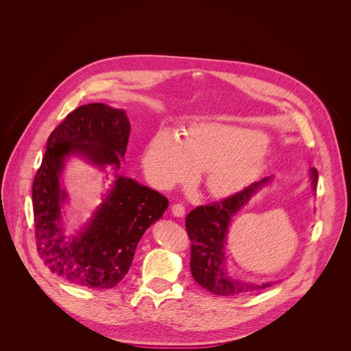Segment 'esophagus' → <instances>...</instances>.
Segmentation results:
<instances>
[{"label":"esophagus","instance_id":"1","mask_svg":"<svg viewBox=\"0 0 351 351\" xmlns=\"http://www.w3.org/2000/svg\"><path fill=\"white\" fill-rule=\"evenodd\" d=\"M171 210H172V214H173L175 217H183V215H184V206H183L182 203H175V204H172Z\"/></svg>","mask_w":351,"mask_h":351}]
</instances>
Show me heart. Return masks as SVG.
<instances>
[{
    "instance_id": "b5f03b06",
    "label": "heart",
    "mask_w": 351,
    "mask_h": 351,
    "mask_svg": "<svg viewBox=\"0 0 351 351\" xmlns=\"http://www.w3.org/2000/svg\"><path fill=\"white\" fill-rule=\"evenodd\" d=\"M267 151L263 134L239 125L196 123L182 140L161 130L147 145L143 167L159 187L169 189L204 171V182L213 196H228L247 184L258 173Z\"/></svg>"
}]
</instances>
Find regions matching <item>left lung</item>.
Wrapping results in <instances>:
<instances>
[{
	"label": "left lung",
	"instance_id": "1",
	"mask_svg": "<svg viewBox=\"0 0 351 351\" xmlns=\"http://www.w3.org/2000/svg\"><path fill=\"white\" fill-rule=\"evenodd\" d=\"M311 184L316 190L317 171H309ZM265 178L245 187L241 192L199 206L186 217V231L190 242V269L199 285L215 295H242L261 291L274 282H249L232 278L226 270V241L231 218L270 182Z\"/></svg>",
	"mask_w": 351,
	"mask_h": 351
}]
</instances>
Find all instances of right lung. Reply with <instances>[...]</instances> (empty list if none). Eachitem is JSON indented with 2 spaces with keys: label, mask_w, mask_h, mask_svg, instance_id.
I'll list each match as a JSON object with an SVG mask.
<instances>
[{
  "label": "right lung",
  "mask_w": 351,
  "mask_h": 351,
  "mask_svg": "<svg viewBox=\"0 0 351 351\" xmlns=\"http://www.w3.org/2000/svg\"><path fill=\"white\" fill-rule=\"evenodd\" d=\"M129 136L130 123L123 109L89 104L67 114L47 140L32 186L35 238L43 263L71 284L97 290L117 285L130 270L141 237L168 208V199L156 190L117 175ZM70 154L117 171L107 199L74 237H67L60 224L66 194L59 176Z\"/></svg>",
  "instance_id": "1"
}]
</instances>
